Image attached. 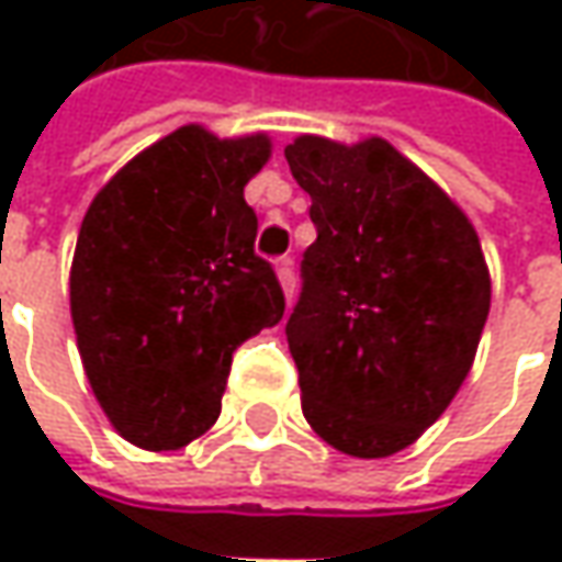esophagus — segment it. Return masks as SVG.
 <instances>
[{"mask_svg":"<svg viewBox=\"0 0 562 562\" xmlns=\"http://www.w3.org/2000/svg\"><path fill=\"white\" fill-rule=\"evenodd\" d=\"M274 271H278V281H281V288H284V296L293 300V291H296V274H293L291 256H281V259L274 262Z\"/></svg>","mask_w":562,"mask_h":562,"instance_id":"1","label":"esophagus"}]
</instances>
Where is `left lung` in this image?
Segmentation results:
<instances>
[{
  "label": "left lung",
  "mask_w": 562,
  "mask_h": 562,
  "mask_svg": "<svg viewBox=\"0 0 562 562\" xmlns=\"http://www.w3.org/2000/svg\"><path fill=\"white\" fill-rule=\"evenodd\" d=\"M284 156L318 234L284 328L303 416L340 453L391 457L438 422L472 369L491 310L479 234L381 137L303 134Z\"/></svg>",
  "instance_id": "left-lung-1"
}]
</instances>
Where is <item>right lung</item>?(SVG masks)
<instances>
[{"label":"right lung","mask_w":562,"mask_h":562,"mask_svg":"<svg viewBox=\"0 0 562 562\" xmlns=\"http://www.w3.org/2000/svg\"><path fill=\"white\" fill-rule=\"evenodd\" d=\"M271 140L184 124L121 168L90 203L71 262L83 372L124 441L178 450L205 435L234 350L284 315L256 256L244 187Z\"/></svg>","instance_id":"add662e5"}]
</instances>
